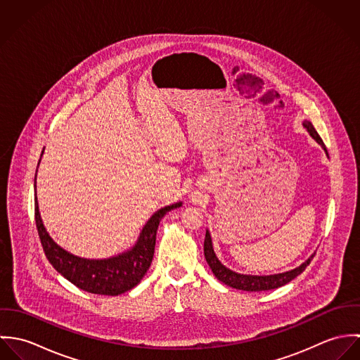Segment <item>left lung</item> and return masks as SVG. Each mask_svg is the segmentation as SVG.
<instances>
[{"label": "left lung", "instance_id": "8db88e82", "mask_svg": "<svg viewBox=\"0 0 360 360\" xmlns=\"http://www.w3.org/2000/svg\"><path fill=\"white\" fill-rule=\"evenodd\" d=\"M304 127L309 131V134L326 150L323 140L320 139V136L317 134L316 129L313 127V124L305 120L304 122ZM327 153V151H326ZM204 254H205L206 262L209 264V267L212 269L214 277L224 283L226 285L236 288V290H243V291H267V290H274L278 288L287 283H290L291 280H294L297 276H300L310 263V260L314 257V254L309 257L308 260H305L301 266L285 271V273H278V274H270V276H250V274H240L236 273L230 269H227L224 264H221V262L217 259L214 251H213V245H212V238L209 231L206 230L205 243H204Z\"/></svg>", "mask_w": 360, "mask_h": 360}]
</instances>
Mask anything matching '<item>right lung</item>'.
<instances>
[{
    "instance_id": "add662e5",
    "label": "right lung",
    "mask_w": 360,
    "mask_h": 360,
    "mask_svg": "<svg viewBox=\"0 0 360 360\" xmlns=\"http://www.w3.org/2000/svg\"><path fill=\"white\" fill-rule=\"evenodd\" d=\"M179 206H181V202L165 206L155 212L143 227V231L131 250L100 260L75 257L52 240L43 224L37 197L34 198V217L44 254L58 273L83 291L116 297L130 291L143 280L154 257L159 221L169 210Z\"/></svg>"
}]
</instances>
